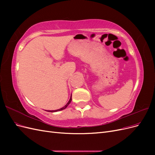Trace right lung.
I'll return each instance as SVG.
<instances>
[{
  "mask_svg": "<svg viewBox=\"0 0 155 155\" xmlns=\"http://www.w3.org/2000/svg\"><path fill=\"white\" fill-rule=\"evenodd\" d=\"M71 101H72V95H71V97H70V100H69V101H68V102L67 103V104L65 105L63 107H62V108H61V109H58V110H48V112H58V111H60V110H64V109H66V108L68 107V105L70 104V102H71Z\"/></svg>",
  "mask_w": 155,
  "mask_h": 155,
  "instance_id": "1",
  "label": "right lung"
}]
</instances>
